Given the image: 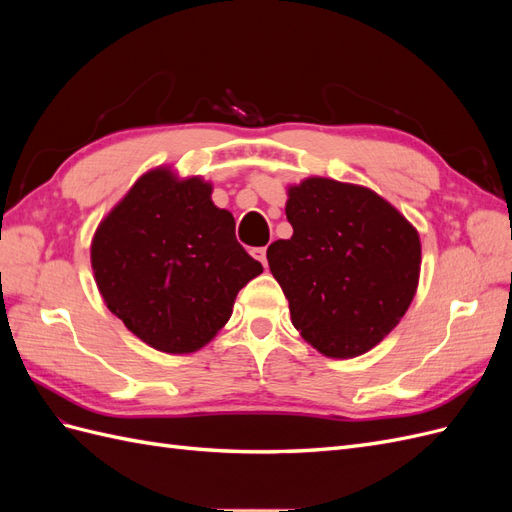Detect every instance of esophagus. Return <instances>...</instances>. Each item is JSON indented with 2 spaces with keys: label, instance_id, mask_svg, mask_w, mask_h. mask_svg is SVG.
<instances>
[{
  "label": "esophagus",
  "instance_id": "esophagus-1",
  "mask_svg": "<svg viewBox=\"0 0 512 512\" xmlns=\"http://www.w3.org/2000/svg\"><path fill=\"white\" fill-rule=\"evenodd\" d=\"M252 256L262 262V267H267V247H265V245H262V247H254Z\"/></svg>",
  "mask_w": 512,
  "mask_h": 512
}]
</instances>
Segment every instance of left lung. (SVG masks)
<instances>
[{"label": "left lung", "mask_w": 512, "mask_h": 512, "mask_svg": "<svg viewBox=\"0 0 512 512\" xmlns=\"http://www.w3.org/2000/svg\"><path fill=\"white\" fill-rule=\"evenodd\" d=\"M286 218L292 237L273 241L267 260L294 329L329 359L378 346L418 288L416 228L374 190L327 177L290 185Z\"/></svg>", "instance_id": "obj_1"}]
</instances>
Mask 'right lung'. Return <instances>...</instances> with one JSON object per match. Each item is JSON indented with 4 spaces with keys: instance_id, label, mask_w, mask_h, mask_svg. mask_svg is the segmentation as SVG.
I'll use <instances>...</instances> for the list:
<instances>
[{
    "instance_id": "right-lung-1",
    "label": "right lung",
    "mask_w": 512,
    "mask_h": 512,
    "mask_svg": "<svg viewBox=\"0 0 512 512\" xmlns=\"http://www.w3.org/2000/svg\"><path fill=\"white\" fill-rule=\"evenodd\" d=\"M213 185L147 170L91 239V269L106 307L138 339L190 354L228 322L239 290L262 273L235 237V218L213 205Z\"/></svg>"
}]
</instances>
